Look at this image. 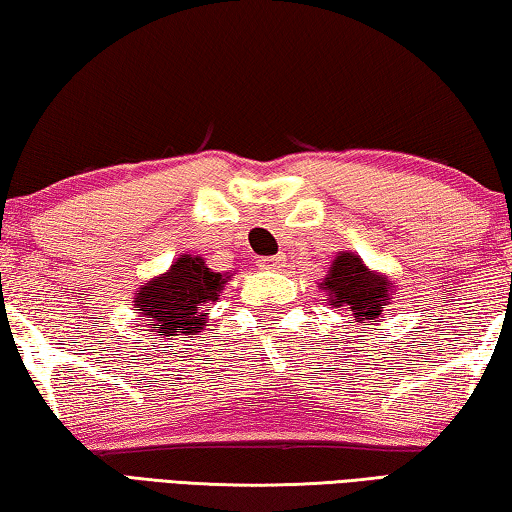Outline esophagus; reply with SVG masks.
Wrapping results in <instances>:
<instances>
[{
    "mask_svg": "<svg viewBox=\"0 0 512 512\" xmlns=\"http://www.w3.org/2000/svg\"><path fill=\"white\" fill-rule=\"evenodd\" d=\"M284 255H273V257H259L257 259V266L264 268V271H280V268L284 266Z\"/></svg>",
    "mask_w": 512,
    "mask_h": 512,
    "instance_id": "esophagus-1",
    "label": "esophagus"
}]
</instances>
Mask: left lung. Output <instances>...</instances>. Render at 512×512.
<instances>
[{
  "instance_id": "obj_1",
  "label": "left lung",
  "mask_w": 512,
  "mask_h": 512,
  "mask_svg": "<svg viewBox=\"0 0 512 512\" xmlns=\"http://www.w3.org/2000/svg\"><path fill=\"white\" fill-rule=\"evenodd\" d=\"M318 287L327 293L332 307H348L354 323L361 320L379 323L395 296V282L391 277L370 271L363 259L350 250H341L334 257Z\"/></svg>"
}]
</instances>
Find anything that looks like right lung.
Instances as JSON below:
<instances>
[{
	"label": "right lung",
	"mask_w": 512,
	"mask_h": 512,
	"mask_svg": "<svg viewBox=\"0 0 512 512\" xmlns=\"http://www.w3.org/2000/svg\"><path fill=\"white\" fill-rule=\"evenodd\" d=\"M230 277L212 271L203 257L180 255L169 271L142 284L133 298L135 311L162 339L198 334L207 323V305L219 300Z\"/></svg>",
	"instance_id": "1"
}]
</instances>
